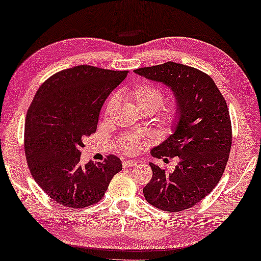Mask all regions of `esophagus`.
Instances as JSON below:
<instances>
[{
  "label": "esophagus",
  "mask_w": 261,
  "mask_h": 261,
  "mask_svg": "<svg viewBox=\"0 0 261 261\" xmlns=\"http://www.w3.org/2000/svg\"><path fill=\"white\" fill-rule=\"evenodd\" d=\"M134 165H136V161H129V159H125V161H122L123 167H132Z\"/></svg>",
  "instance_id": "1"
}]
</instances>
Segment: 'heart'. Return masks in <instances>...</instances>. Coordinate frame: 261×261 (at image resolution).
Here are the masks:
<instances>
[{
  "mask_svg": "<svg viewBox=\"0 0 261 261\" xmlns=\"http://www.w3.org/2000/svg\"><path fill=\"white\" fill-rule=\"evenodd\" d=\"M127 98L139 111L147 110L151 113L156 112L161 108L164 100V91L162 88L150 85V84H142L134 87L127 93ZM118 104V96L113 95L109 99L107 109H105V114H110ZM176 119V104L171 103L164 109V111L161 116V121L163 125L166 127L172 126ZM141 147V141L135 138H123L120 142V148L125 150L127 152H134Z\"/></svg>",
  "mask_w": 261,
  "mask_h": 261,
  "instance_id": "b5f03b06",
  "label": "heart"
}]
</instances>
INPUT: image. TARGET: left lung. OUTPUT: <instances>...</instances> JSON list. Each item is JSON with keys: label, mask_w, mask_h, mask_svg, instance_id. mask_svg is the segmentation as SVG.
<instances>
[{"label": "left lung", "mask_w": 261, "mask_h": 261, "mask_svg": "<svg viewBox=\"0 0 261 261\" xmlns=\"http://www.w3.org/2000/svg\"><path fill=\"white\" fill-rule=\"evenodd\" d=\"M134 72L167 86L176 104L172 134L151 153L158 158L176 156L179 163L171 173L150 163L152 177L143 195L157 208L184 211L211 193L225 171L231 148L226 100L211 76L184 64L167 62Z\"/></svg>", "instance_id": "1"}]
</instances>
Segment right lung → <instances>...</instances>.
Instances as JSON below:
<instances>
[{
  "label": "right lung",
  "mask_w": 261,
  "mask_h": 261,
  "mask_svg": "<svg viewBox=\"0 0 261 261\" xmlns=\"http://www.w3.org/2000/svg\"><path fill=\"white\" fill-rule=\"evenodd\" d=\"M128 71L79 65L56 73L36 91L25 120L27 165L53 200L72 208L97 203L121 171L113 154L81 164L82 141L94 134L105 99Z\"/></svg>",
  "instance_id": "add662e5"
}]
</instances>
